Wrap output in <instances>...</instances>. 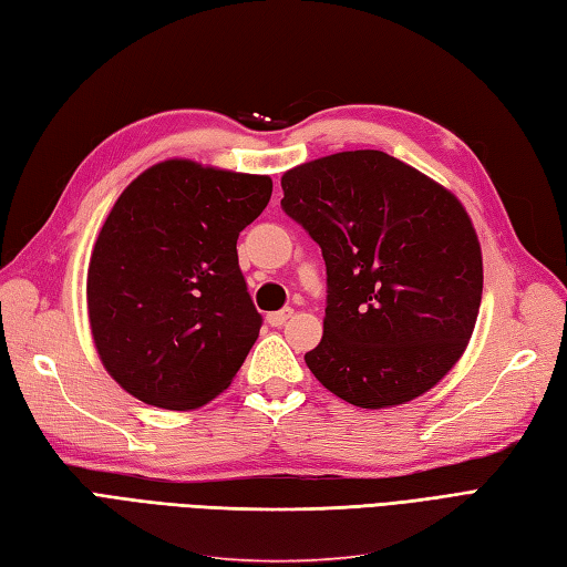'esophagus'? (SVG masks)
I'll use <instances>...</instances> for the list:
<instances>
[{"mask_svg":"<svg viewBox=\"0 0 567 567\" xmlns=\"http://www.w3.org/2000/svg\"><path fill=\"white\" fill-rule=\"evenodd\" d=\"M295 313V309H282V311H272V313H268V323L270 326H275V328H280L282 323H287V319H289V316H292Z\"/></svg>","mask_w":567,"mask_h":567,"instance_id":"34e87169","label":"esophagus"}]
</instances>
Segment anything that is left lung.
<instances>
[{
    "instance_id": "obj_1",
    "label": "left lung",
    "mask_w": 567,
    "mask_h": 567,
    "mask_svg": "<svg viewBox=\"0 0 567 567\" xmlns=\"http://www.w3.org/2000/svg\"><path fill=\"white\" fill-rule=\"evenodd\" d=\"M282 190L326 260L311 374L370 411L423 396L462 360L481 309L483 256L462 200L379 150L299 164Z\"/></svg>"
}]
</instances>
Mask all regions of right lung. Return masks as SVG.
I'll list each match as a JSON object with an SVG mask.
<instances>
[{
  "mask_svg": "<svg viewBox=\"0 0 567 567\" xmlns=\"http://www.w3.org/2000/svg\"><path fill=\"white\" fill-rule=\"evenodd\" d=\"M272 195L270 176L166 159L105 217L86 272L91 338L121 389L193 411L231 384L260 331L236 239Z\"/></svg>",
  "mask_w": 567,
  "mask_h": 567,
  "instance_id": "obj_1",
  "label": "right lung"
}]
</instances>
